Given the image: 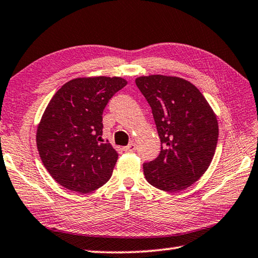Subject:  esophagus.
I'll list each match as a JSON object with an SVG mask.
<instances>
[{"instance_id":"34e87169","label":"esophagus","mask_w":258,"mask_h":258,"mask_svg":"<svg viewBox=\"0 0 258 258\" xmlns=\"http://www.w3.org/2000/svg\"><path fill=\"white\" fill-rule=\"evenodd\" d=\"M135 150H137V145H135V143H130L128 146L124 147L125 152H134Z\"/></svg>"}]
</instances>
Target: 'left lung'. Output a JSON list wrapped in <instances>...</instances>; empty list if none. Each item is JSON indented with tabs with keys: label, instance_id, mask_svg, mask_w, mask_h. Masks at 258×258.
<instances>
[{
	"label": "left lung",
	"instance_id": "1",
	"mask_svg": "<svg viewBox=\"0 0 258 258\" xmlns=\"http://www.w3.org/2000/svg\"><path fill=\"white\" fill-rule=\"evenodd\" d=\"M150 104L160 139V154L143 164L147 181L176 192L197 182L215 154L218 124L200 91L180 77L150 75L135 80Z\"/></svg>",
	"mask_w": 258,
	"mask_h": 258
}]
</instances>
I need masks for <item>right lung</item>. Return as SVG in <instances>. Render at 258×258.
<instances>
[{
	"instance_id": "right-lung-1",
	"label": "right lung",
	"mask_w": 258,
	"mask_h": 258,
	"mask_svg": "<svg viewBox=\"0 0 258 258\" xmlns=\"http://www.w3.org/2000/svg\"><path fill=\"white\" fill-rule=\"evenodd\" d=\"M127 84L121 77L75 78L47 104L36 133L43 165L60 185L89 194L109 181L118 154L102 140V113Z\"/></svg>"
}]
</instances>
